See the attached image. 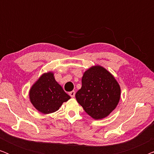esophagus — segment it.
Segmentation results:
<instances>
[{"label": "esophagus", "instance_id": "obj_1", "mask_svg": "<svg viewBox=\"0 0 154 154\" xmlns=\"http://www.w3.org/2000/svg\"><path fill=\"white\" fill-rule=\"evenodd\" d=\"M69 95H70L71 97H75V91H71V92H69Z\"/></svg>", "mask_w": 154, "mask_h": 154}]
</instances>
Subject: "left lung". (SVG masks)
Listing matches in <instances>:
<instances>
[{
	"mask_svg": "<svg viewBox=\"0 0 154 154\" xmlns=\"http://www.w3.org/2000/svg\"><path fill=\"white\" fill-rule=\"evenodd\" d=\"M121 97V88L110 72L101 66L88 69L82 78V87L76 93L77 102L88 115L98 120L114 110Z\"/></svg>",
	"mask_w": 154,
	"mask_h": 154,
	"instance_id": "obj_1",
	"label": "left lung"
}]
</instances>
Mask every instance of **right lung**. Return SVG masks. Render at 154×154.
Instances as JSON below:
<instances>
[{
	"mask_svg": "<svg viewBox=\"0 0 154 154\" xmlns=\"http://www.w3.org/2000/svg\"><path fill=\"white\" fill-rule=\"evenodd\" d=\"M31 104L40 112L48 114L57 111L71 97L55 81L52 72L43 73L29 91Z\"/></svg>",
	"mask_w": 154,
	"mask_h": 154,
	"instance_id": "1",
	"label": "right lung"
}]
</instances>
